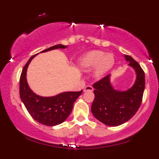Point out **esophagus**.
I'll return each mask as SVG.
<instances>
[{
	"instance_id": "obj_1",
	"label": "esophagus",
	"mask_w": 159,
	"mask_h": 159,
	"mask_svg": "<svg viewBox=\"0 0 159 159\" xmlns=\"http://www.w3.org/2000/svg\"><path fill=\"white\" fill-rule=\"evenodd\" d=\"M93 90V88L91 86H90V85H89V86H86V87H85L84 88V91H92Z\"/></svg>"
}]
</instances>
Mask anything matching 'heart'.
Instances as JSON below:
<instances>
[{"mask_svg":"<svg viewBox=\"0 0 159 159\" xmlns=\"http://www.w3.org/2000/svg\"><path fill=\"white\" fill-rule=\"evenodd\" d=\"M79 67L84 70L93 68V75L101 79L115 65V57L112 53H105L101 50H92L80 57L78 62Z\"/></svg>","mask_w":159,"mask_h":159,"instance_id":"b5f03b06","label":"heart"}]
</instances>
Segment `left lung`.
<instances>
[{
	"mask_svg": "<svg viewBox=\"0 0 159 159\" xmlns=\"http://www.w3.org/2000/svg\"><path fill=\"white\" fill-rule=\"evenodd\" d=\"M128 66L135 70V83L126 91H119L111 84V74L93 85L95 98L91 112L97 119L108 126H118L135 115L141 104L145 89V73L133 57L125 55Z\"/></svg>",
	"mask_w": 159,
	"mask_h": 159,
	"instance_id": "left-lung-1",
	"label": "left lung"
}]
</instances>
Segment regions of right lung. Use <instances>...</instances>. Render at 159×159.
I'll use <instances>...</instances> for the list:
<instances>
[{"label":"right lung","instance_id":"obj_1","mask_svg":"<svg viewBox=\"0 0 159 159\" xmlns=\"http://www.w3.org/2000/svg\"><path fill=\"white\" fill-rule=\"evenodd\" d=\"M66 48L67 45L57 44L40 52ZM37 55L30 57L22 70L19 80L20 97L33 119L47 126H55L61 124L68 117L72 111L73 104L81 94L83 90L66 91L53 97H41L36 94L29 86L26 80V72L29 65Z\"/></svg>","mask_w":159,"mask_h":159}]
</instances>
